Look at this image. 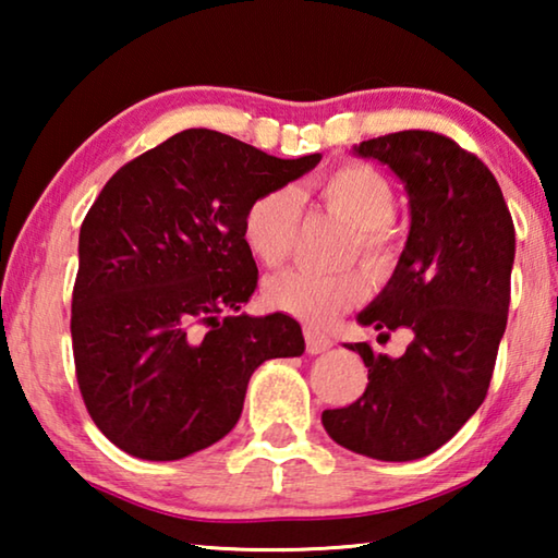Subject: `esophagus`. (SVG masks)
Listing matches in <instances>:
<instances>
[{"label": "esophagus", "mask_w": 558, "mask_h": 558, "mask_svg": "<svg viewBox=\"0 0 558 558\" xmlns=\"http://www.w3.org/2000/svg\"><path fill=\"white\" fill-rule=\"evenodd\" d=\"M305 344H307L310 354H323L329 347H332V339L323 332H317V329H313V327H305Z\"/></svg>", "instance_id": "1"}]
</instances>
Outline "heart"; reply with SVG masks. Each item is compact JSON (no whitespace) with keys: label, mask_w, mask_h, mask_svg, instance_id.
Segmentation results:
<instances>
[{"label":"heart","mask_w":558,"mask_h":558,"mask_svg":"<svg viewBox=\"0 0 558 558\" xmlns=\"http://www.w3.org/2000/svg\"><path fill=\"white\" fill-rule=\"evenodd\" d=\"M319 209L349 226L347 260L356 256L376 276H386L399 260V231L393 226L396 192L379 169L364 162H344L317 179L310 194ZM300 226L298 194L288 186L263 192L243 214L241 233L263 266L278 268L288 260ZM372 292L364 270H344L337 276H315L305 270H286L266 282V302L272 310L313 325L332 323L347 310L356 307Z\"/></svg>","instance_id":"obj_1"}]
</instances>
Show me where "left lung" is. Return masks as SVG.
<instances>
[{
  "mask_svg": "<svg viewBox=\"0 0 558 558\" xmlns=\"http://www.w3.org/2000/svg\"><path fill=\"white\" fill-rule=\"evenodd\" d=\"M409 194L411 231L391 280L359 325L389 337L409 327L405 354L347 344L369 369L354 403L323 413L329 438L359 456L403 462L438 450L485 401L507 327L514 223L493 172L450 137L403 130L366 140Z\"/></svg>",
  "mask_w": 558,
  "mask_h": 558,
  "instance_id": "8db88e82",
  "label": "left lung"
}]
</instances>
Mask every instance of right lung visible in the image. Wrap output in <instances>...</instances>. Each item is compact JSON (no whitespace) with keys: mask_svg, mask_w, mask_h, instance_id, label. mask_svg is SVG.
Wrapping results in <instances>:
<instances>
[{"mask_svg":"<svg viewBox=\"0 0 558 558\" xmlns=\"http://www.w3.org/2000/svg\"><path fill=\"white\" fill-rule=\"evenodd\" d=\"M319 159L199 128L102 186L81 226L71 337L83 403L120 450L179 460L214 446L239 423L251 374L305 352L292 317L235 315L258 286L241 221Z\"/></svg>","mask_w":558,"mask_h":558,"instance_id":"1","label":"right lung"}]
</instances>
